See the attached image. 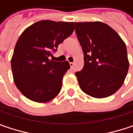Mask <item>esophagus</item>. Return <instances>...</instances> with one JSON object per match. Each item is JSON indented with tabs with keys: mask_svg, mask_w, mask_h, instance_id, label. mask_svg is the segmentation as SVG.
Returning a JSON list of instances; mask_svg holds the SVG:
<instances>
[{
	"mask_svg": "<svg viewBox=\"0 0 133 133\" xmlns=\"http://www.w3.org/2000/svg\"><path fill=\"white\" fill-rule=\"evenodd\" d=\"M70 66H71V68H73V67H74V62H70Z\"/></svg>",
	"mask_w": 133,
	"mask_h": 133,
	"instance_id": "obj_1",
	"label": "esophagus"
}]
</instances>
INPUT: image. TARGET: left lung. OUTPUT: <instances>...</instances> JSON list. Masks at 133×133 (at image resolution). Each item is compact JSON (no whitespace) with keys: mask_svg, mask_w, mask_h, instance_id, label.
Listing matches in <instances>:
<instances>
[{"mask_svg":"<svg viewBox=\"0 0 133 133\" xmlns=\"http://www.w3.org/2000/svg\"><path fill=\"white\" fill-rule=\"evenodd\" d=\"M84 53V67L75 72L80 89L96 98L109 97L124 83L129 70L126 46L119 34L101 21L75 22Z\"/></svg>","mask_w":133,"mask_h":133,"instance_id":"8db88e82","label":"left lung"}]
</instances>
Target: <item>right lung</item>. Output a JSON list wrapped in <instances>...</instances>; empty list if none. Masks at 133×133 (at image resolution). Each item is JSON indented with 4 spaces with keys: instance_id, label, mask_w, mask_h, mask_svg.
Here are the masks:
<instances>
[{
    "instance_id": "right-lung-1",
    "label": "right lung",
    "mask_w": 133,
    "mask_h": 133,
    "mask_svg": "<svg viewBox=\"0 0 133 133\" xmlns=\"http://www.w3.org/2000/svg\"><path fill=\"white\" fill-rule=\"evenodd\" d=\"M74 29V22L42 20L20 35L11 63L15 85L26 98L44 103L59 94L70 65L67 61L58 62L49 58Z\"/></svg>"
}]
</instances>
